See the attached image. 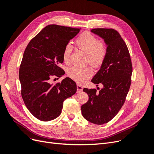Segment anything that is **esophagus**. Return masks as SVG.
Returning <instances> with one entry per match:
<instances>
[{
  "instance_id": "1",
  "label": "esophagus",
  "mask_w": 154,
  "mask_h": 154,
  "mask_svg": "<svg viewBox=\"0 0 154 154\" xmlns=\"http://www.w3.org/2000/svg\"><path fill=\"white\" fill-rule=\"evenodd\" d=\"M82 91H83V87L80 84L77 85V91L78 92H82Z\"/></svg>"
}]
</instances>
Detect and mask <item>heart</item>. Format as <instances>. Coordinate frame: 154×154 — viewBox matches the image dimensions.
I'll list each match as a JSON object with an SVG mask.
<instances>
[{
    "instance_id": "b5f03b06",
    "label": "heart",
    "mask_w": 154,
    "mask_h": 154,
    "mask_svg": "<svg viewBox=\"0 0 154 154\" xmlns=\"http://www.w3.org/2000/svg\"><path fill=\"white\" fill-rule=\"evenodd\" d=\"M77 47L87 54V60L92 66H98L103 62L106 57V49L101 42L94 36L84 32L76 40ZM72 48L71 44H67L63 51V60L68 62L72 53ZM92 71L90 68H80L72 67L67 71V75L74 81L83 82L92 76Z\"/></svg>"
}]
</instances>
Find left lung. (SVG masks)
Instances as JSON below:
<instances>
[{
    "label": "left lung",
    "instance_id": "1",
    "mask_svg": "<svg viewBox=\"0 0 154 154\" xmlns=\"http://www.w3.org/2000/svg\"><path fill=\"white\" fill-rule=\"evenodd\" d=\"M103 39L106 45V57L91 82L103 88H84L88 100L81 106L86 120L96 125H103L113 119L122 109L131 84L132 66L127 46L118 31L113 29H91Z\"/></svg>",
    "mask_w": 154,
    "mask_h": 154
}]
</instances>
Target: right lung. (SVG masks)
<instances>
[{"label":"right lung","instance_id":"right-lung-1","mask_svg":"<svg viewBox=\"0 0 154 154\" xmlns=\"http://www.w3.org/2000/svg\"><path fill=\"white\" fill-rule=\"evenodd\" d=\"M80 29L51 24L47 26L27 45L19 69L21 94L29 111L36 118L48 122L62 112L65 100L76 92V84L66 77L51 84L53 76L65 74L60 65L63 51Z\"/></svg>","mask_w":154,"mask_h":154}]
</instances>
